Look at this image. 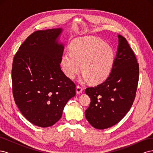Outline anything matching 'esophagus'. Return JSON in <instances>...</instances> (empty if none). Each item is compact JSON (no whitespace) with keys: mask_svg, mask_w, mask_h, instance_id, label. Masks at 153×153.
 <instances>
[{"mask_svg":"<svg viewBox=\"0 0 153 153\" xmlns=\"http://www.w3.org/2000/svg\"><path fill=\"white\" fill-rule=\"evenodd\" d=\"M82 91H83V89L82 87L79 86V85H77L76 87V93L77 94H81L82 92Z\"/></svg>","mask_w":153,"mask_h":153,"instance_id":"1","label":"esophagus"}]
</instances>
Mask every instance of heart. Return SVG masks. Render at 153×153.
Segmentation results:
<instances>
[{
  "mask_svg": "<svg viewBox=\"0 0 153 153\" xmlns=\"http://www.w3.org/2000/svg\"><path fill=\"white\" fill-rule=\"evenodd\" d=\"M113 48L104 41L93 36L83 37L72 41L70 51L64 52L61 59L62 69L69 79H73L82 70L81 82L91 80L98 83L108 76L114 62Z\"/></svg>",
  "mask_w": 153,
  "mask_h": 153,
  "instance_id": "1",
  "label": "heart"
}]
</instances>
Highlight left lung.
I'll use <instances>...</instances> for the list:
<instances>
[{"instance_id": "obj_1", "label": "left lung", "mask_w": 153, "mask_h": 153, "mask_svg": "<svg viewBox=\"0 0 153 153\" xmlns=\"http://www.w3.org/2000/svg\"><path fill=\"white\" fill-rule=\"evenodd\" d=\"M118 39L116 57L109 76L101 84L85 91L91 98L85 117L96 129H106L118 123L135 98L139 66L126 38L119 34Z\"/></svg>"}]
</instances>
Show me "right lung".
Returning a JSON list of instances; mask_svg holds the SVG:
<instances>
[{
    "label": "right lung",
    "instance_id": "1",
    "mask_svg": "<svg viewBox=\"0 0 153 153\" xmlns=\"http://www.w3.org/2000/svg\"><path fill=\"white\" fill-rule=\"evenodd\" d=\"M62 28L33 32L13 59V94L23 115L39 127L51 126L61 119L76 85L60 66L64 45Z\"/></svg>",
    "mask_w": 153,
    "mask_h": 153
}]
</instances>
